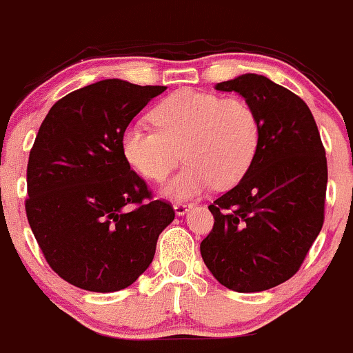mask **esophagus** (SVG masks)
<instances>
[{
    "label": "esophagus",
    "instance_id": "esophagus-1",
    "mask_svg": "<svg viewBox=\"0 0 353 353\" xmlns=\"http://www.w3.org/2000/svg\"><path fill=\"white\" fill-rule=\"evenodd\" d=\"M174 209H176L177 216H183L189 211V209H191V204H189V203H176V204H174Z\"/></svg>",
    "mask_w": 353,
    "mask_h": 353
}]
</instances>
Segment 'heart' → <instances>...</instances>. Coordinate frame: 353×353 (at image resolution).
I'll return each mask as SVG.
<instances>
[{
	"mask_svg": "<svg viewBox=\"0 0 353 353\" xmlns=\"http://www.w3.org/2000/svg\"><path fill=\"white\" fill-rule=\"evenodd\" d=\"M156 129L134 125L122 139L123 156L145 179L161 183L181 161L185 168L165 185L174 199L197 196L214 183L230 188L256 157L261 123L243 99H223L184 88L154 108Z\"/></svg>",
	"mask_w": 353,
	"mask_h": 353,
	"instance_id": "b5f03b06",
	"label": "heart"
}]
</instances>
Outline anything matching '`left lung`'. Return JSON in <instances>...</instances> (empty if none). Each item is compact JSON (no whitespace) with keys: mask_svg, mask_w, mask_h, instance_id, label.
Listing matches in <instances>:
<instances>
[{"mask_svg":"<svg viewBox=\"0 0 353 353\" xmlns=\"http://www.w3.org/2000/svg\"><path fill=\"white\" fill-rule=\"evenodd\" d=\"M214 88L245 97L259 117L261 139L243 179L209 204L214 226L201 254L226 288L263 292L300 270L323 226L325 147L308 105L288 88L254 73Z\"/></svg>","mask_w":353,"mask_h":353,"instance_id":"8db88e82","label":"left lung"}]
</instances>
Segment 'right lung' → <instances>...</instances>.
<instances>
[{"label": "right lung", "instance_id": "add662e5", "mask_svg": "<svg viewBox=\"0 0 353 353\" xmlns=\"http://www.w3.org/2000/svg\"><path fill=\"white\" fill-rule=\"evenodd\" d=\"M164 90L102 80L65 95L41 122L26 169V218L50 268L70 285L97 293L130 286L176 216L122 149L130 120Z\"/></svg>", "mask_w": 353, "mask_h": 353}]
</instances>
